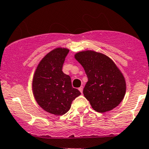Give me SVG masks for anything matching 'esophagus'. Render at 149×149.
<instances>
[{"mask_svg": "<svg viewBox=\"0 0 149 149\" xmlns=\"http://www.w3.org/2000/svg\"><path fill=\"white\" fill-rule=\"evenodd\" d=\"M83 88H84V87L83 86H81V87H79V91L81 93H83Z\"/></svg>", "mask_w": 149, "mask_h": 149, "instance_id": "1", "label": "esophagus"}]
</instances>
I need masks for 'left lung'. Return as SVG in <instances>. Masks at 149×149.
I'll use <instances>...</instances> for the list:
<instances>
[{"label": "left lung", "mask_w": 149, "mask_h": 149, "mask_svg": "<svg viewBox=\"0 0 149 149\" xmlns=\"http://www.w3.org/2000/svg\"><path fill=\"white\" fill-rule=\"evenodd\" d=\"M74 58L88 77L83 93L93 109L104 113L118 106L125 96L126 83L115 63L105 54L92 50L76 53Z\"/></svg>", "instance_id": "1"}]
</instances>
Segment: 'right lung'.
<instances>
[{"instance_id": "add662e5", "label": "right lung", "mask_w": 149, "mask_h": 149, "mask_svg": "<svg viewBox=\"0 0 149 149\" xmlns=\"http://www.w3.org/2000/svg\"><path fill=\"white\" fill-rule=\"evenodd\" d=\"M69 49L58 47L49 52L38 65L32 81L37 103L45 111L61 116L70 109L72 102L81 95L72 86L69 75L62 71Z\"/></svg>"}]
</instances>
